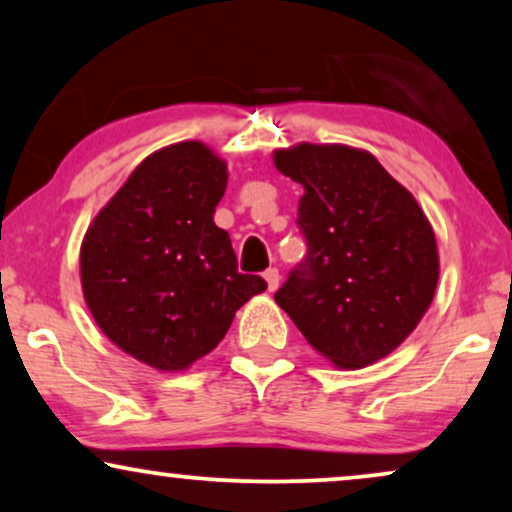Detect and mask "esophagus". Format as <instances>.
Returning <instances> with one entry per match:
<instances>
[{
	"label": "esophagus",
	"instance_id": "obj_1",
	"mask_svg": "<svg viewBox=\"0 0 512 512\" xmlns=\"http://www.w3.org/2000/svg\"><path fill=\"white\" fill-rule=\"evenodd\" d=\"M263 277H265V282H268V289L270 291H275L277 286H279V279H282V275H279L277 268H268V270L263 272Z\"/></svg>",
	"mask_w": 512,
	"mask_h": 512
}]
</instances>
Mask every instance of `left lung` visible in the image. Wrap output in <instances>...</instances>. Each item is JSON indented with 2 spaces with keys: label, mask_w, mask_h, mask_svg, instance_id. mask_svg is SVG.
I'll list each match as a JSON object with an SVG mask.
<instances>
[{
  "label": "left lung",
  "mask_w": 512,
  "mask_h": 512,
  "mask_svg": "<svg viewBox=\"0 0 512 512\" xmlns=\"http://www.w3.org/2000/svg\"><path fill=\"white\" fill-rule=\"evenodd\" d=\"M275 165L305 188L296 223L307 242L277 305L335 366H370L415 331L436 293L429 221L366 151L298 144Z\"/></svg>",
  "instance_id": "obj_1"
}]
</instances>
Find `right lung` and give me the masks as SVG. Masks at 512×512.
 <instances>
[{"mask_svg": "<svg viewBox=\"0 0 512 512\" xmlns=\"http://www.w3.org/2000/svg\"><path fill=\"white\" fill-rule=\"evenodd\" d=\"M226 163L205 144L151 153L95 216L81 247L83 296L104 335L158 370L212 352L263 277L237 272L214 223Z\"/></svg>", "mask_w": 512, "mask_h": 512, "instance_id": "right-lung-1", "label": "right lung"}]
</instances>
